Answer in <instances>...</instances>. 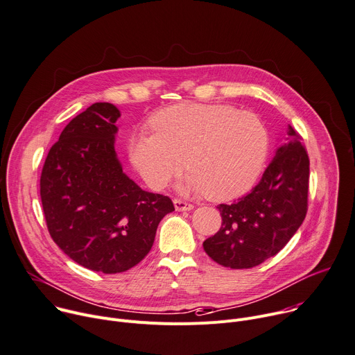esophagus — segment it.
Returning a JSON list of instances; mask_svg holds the SVG:
<instances>
[{
    "mask_svg": "<svg viewBox=\"0 0 355 355\" xmlns=\"http://www.w3.org/2000/svg\"><path fill=\"white\" fill-rule=\"evenodd\" d=\"M174 207L177 211H191L192 208H194V205L187 202V201H182V200H174Z\"/></svg>",
    "mask_w": 355,
    "mask_h": 355,
    "instance_id": "obj_1",
    "label": "esophagus"
}]
</instances>
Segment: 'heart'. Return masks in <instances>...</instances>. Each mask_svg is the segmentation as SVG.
Listing matches in <instances>:
<instances>
[{
	"instance_id": "b5f03b06",
	"label": "heart",
	"mask_w": 355,
	"mask_h": 355,
	"mask_svg": "<svg viewBox=\"0 0 355 355\" xmlns=\"http://www.w3.org/2000/svg\"><path fill=\"white\" fill-rule=\"evenodd\" d=\"M153 135H133L127 151L153 188L178 177L187 159L185 189L212 201H231L259 178L269 154V132L259 116L228 105L180 103L157 112Z\"/></svg>"
}]
</instances>
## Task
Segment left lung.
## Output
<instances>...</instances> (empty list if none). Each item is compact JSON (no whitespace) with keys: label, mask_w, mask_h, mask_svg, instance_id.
Masks as SVG:
<instances>
[{"label":"left lung","mask_w":355,"mask_h":355,"mask_svg":"<svg viewBox=\"0 0 355 355\" xmlns=\"http://www.w3.org/2000/svg\"><path fill=\"white\" fill-rule=\"evenodd\" d=\"M288 141L277 147L262 180L231 205L220 204L219 231L204 242L216 263L249 269L280 252L307 212L310 161L300 135L288 125Z\"/></svg>","instance_id":"obj_1"}]
</instances>
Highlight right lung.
<instances>
[{
	"label": "right lung",
	"mask_w": 355,
	"mask_h": 355,
	"mask_svg": "<svg viewBox=\"0 0 355 355\" xmlns=\"http://www.w3.org/2000/svg\"><path fill=\"white\" fill-rule=\"evenodd\" d=\"M119 109L93 103L63 128L41 174V201L53 242L72 261L106 275L125 272L150 252L173 201L141 189L114 151Z\"/></svg>",
	"instance_id": "obj_1"
}]
</instances>
